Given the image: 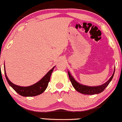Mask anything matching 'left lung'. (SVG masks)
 <instances>
[{
	"instance_id": "8db88e82",
	"label": "left lung",
	"mask_w": 122,
	"mask_h": 122,
	"mask_svg": "<svg viewBox=\"0 0 122 122\" xmlns=\"http://www.w3.org/2000/svg\"><path fill=\"white\" fill-rule=\"evenodd\" d=\"M114 71H115V69H114V73L112 75V76L110 77V79L107 81L105 83V84L102 85L98 86H94V87H91V86H85L83 85L80 84L79 83L74 80L73 77L70 75V73L68 71L69 77L70 80L71 82L72 85L73 87L75 88V89L77 91L79 92L82 93V94H86V95H95L97 94V93H100L102 92L104 90H105L107 86L108 85L109 82L112 80V79L113 77Z\"/></svg>"
}]
</instances>
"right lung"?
<instances>
[{
	"label": "right lung",
	"instance_id": "1",
	"mask_svg": "<svg viewBox=\"0 0 122 122\" xmlns=\"http://www.w3.org/2000/svg\"><path fill=\"white\" fill-rule=\"evenodd\" d=\"M54 67L55 66H54L52 69L49 70L46 75L41 80L39 81L36 83V84H35L34 85H32L30 86H27V87H23V86L16 85L13 84V83L10 81L9 80L8 77H7L6 73H5V66L4 72L5 77H6L7 81H8L9 84L10 85V86H11V87L13 88L14 90L22 96L31 97L41 94L47 89L48 85V82H49V80H50L51 74H52L53 71Z\"/></svg>",
	"mask_w": 122,
	"mask_h": 122
}]
</instances>
